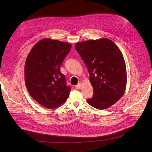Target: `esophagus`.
Masks as SVG:
<instances>
[{
  "label": "esophagus",
  "instance_id": "obj_1",
  "mask_svg": "<svg viewBox=\"0 0 152 152\" xmlns=\"http://www.w3.org/2000/svg\"><path fill=\"white\" fill-rule=\"evenodd\" d=\"M75 87H76V88H77V89H80V88H82V84L81 83H79L78 84H77V85L75 86Z\"/></svg>",
  "mask_w": 152,
  "mask_h": 152
}]
</instances>
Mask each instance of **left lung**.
Wrapping results in <instances>:
<instances>
[{"mask_svg": "<svg viewBox=\"0 0 152 152\" xmlns=\"http://www.w3.org/2000/svg\"><path fill=\"white\" fill-rule=\"evenodd\" d=\"M75 49L87 67L93 88V96L86 101L98 110L110 107L126 88V67L121 52L106 38L77 42Z\"/></svg>", "mask_w": 152, "mask_h": 152, "instance_id": "obj_1", "label": "left lung"}]
</instances>
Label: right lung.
<instances>
[{"label":"right lung","instance_id":"right-lung-1","mask_svg":"<svg viewBox=\"0 0 152 152\" xmlns=\"http://www.w3.org/2000/svg\"><path fill=\"white\" fill-rule=\"evenodd\" d=\"M72 48L70 43L49 38L37 42L25 65V81L31 96L48 109L65 103L71 88L60 72L64 59Z\"/></svg>","mask_w":152,"mask_h":152}]
</instances>
